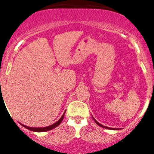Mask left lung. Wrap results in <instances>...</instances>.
I'll return each mask as SVG.
<instances>
[{"mask_svg":"<svg viewBox=\"0 0 154 154\" xmlns=\"http://www.w3.org/2000/svg\"><path fill=\"white\" fill-rule=\"evenodd\" d=\"M92 118H93V116H92ZM93 119H94V121H95V122H96V124H97L98 126H101V127L106 128V129H109V130H119V128H110V127H108V126H103V125L100 124V123H99V122H97V121H96V119H94V118H93Z\"/></svg>","mask_w":154,"mask_h":154,"instance_id":"obj_1","label":"left lung"}]
</instances>
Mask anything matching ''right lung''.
<instances>
[{
  "label": "right lung",
  "mask_w": 154,
  "mask_h": 154,
  "mask_svg": "<svg viewBox=\"0 0 154 154\" xmlns=\"http://www.w3.org/2000/svg\"><path fill=\"white\" fill-rule=\"evenodd\" d=\"M65 112H64L63 115L62 116V117H61L60 119H58V120L57 121L56 123H54V124L51 125V126H45V127H30V126H24V124H21V125L22 126H24V128H26V129H28V130H31V131H33V132H38V133H42V132L48 131V130H52V129H54V128L57 127V126H58V125H59L61 123H62V121L63 120V118H64V116H65Z\"/></svg>",
  "instance_id": "obj_1"
}]
</instances>
